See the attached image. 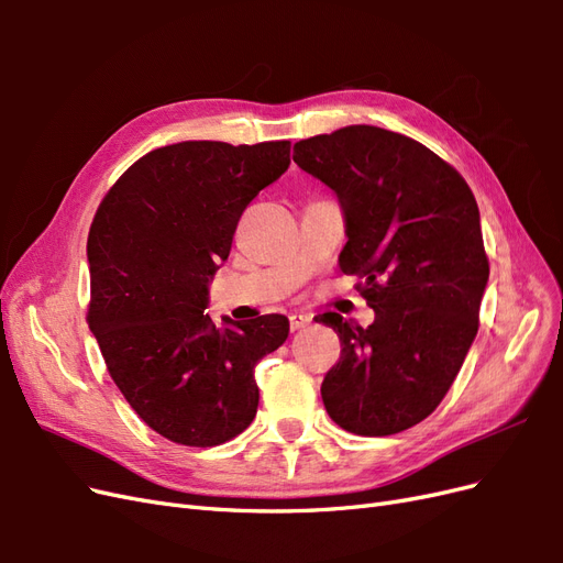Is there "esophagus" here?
I'll use <instances>...</instances> for the list:
<instances>
[{"instance_id":"obj_1","label":"esophagus","mask_w":563,"mask_h":563,"mask_svg":"<svg viewBox=\"0 0 563 563\" xmlns=\"http://www.w3.org/2000/svg\"><path fill=\"white\" fill-rule=\"evenodd\" d=\"M310 321H312V314H310V312H294L291 317H288V323H291V331L305 329Z\"/></svg>"}]
</instances>
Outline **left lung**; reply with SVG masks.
Instances as JSON below:
<instances>
[{
	"label": "left lung",
	"mask_w": 563,
	"mask_h": 563,
	"mask_svg": "<svg viewBox=\"0 0 563 563\" xmlns=\"http://www.w3.org/2000/svg\"><path fill=\"white\" fill-rule=\"evenodd\" d=\"M294 162L329 185L345 216L340 269L376 319L323 323L340 360L323 376L331 420L362 437L413 428L446 397L479 329L488 258L465 178L422 143L354 124L294 145Z\"/></svg>",
	"instance_id": "8db88e82"
}]
</instances>
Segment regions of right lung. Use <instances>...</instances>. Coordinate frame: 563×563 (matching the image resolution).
<instances>
[{
	"label": "right lung",
	"instance_id": "obj_1",
	"mask_svg": "<svg viewBox=\"0 0 563 563\" xmlns=\"http://www.w3.org/2000/svg\"><path fill=\"white\" fill-rule=\"evenodd\" d=\"M288 164V141H183L129 166L96 211L89 329L133 411L176 444L242 434L258 408L255 364L288 338L282 314L216 329L203 312L244 209Z\"/></svg>",
	"mask_w": 563,
	"mask_h": 563
}]
</instances>
